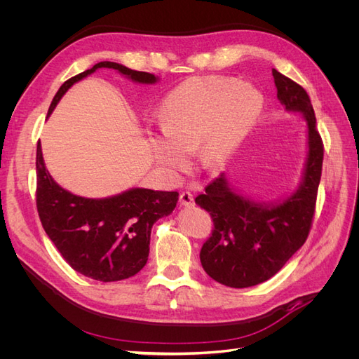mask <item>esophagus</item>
I'll return each mask as SVG.
<instances>
[{
	"label": "esophagus",
	"instance_id": "obj_1",
	"mask_svg": "<svg viewBox=\"0 0 359 359\" xmlns=\"http://www.w3.org/2000/svg\"><path fill=\"white\" fill-rule=\"evenodd\" d=\"M180 202H181V205H184V206H191V205L194 203L193 194H191L190 191H182V193L180 194Z\"/></svg>",
	"mask_w": 359,
	"mask_h": 359
}]
</instances>
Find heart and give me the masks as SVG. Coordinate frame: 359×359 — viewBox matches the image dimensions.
Here are the masks:
<instances>
[{
    "label": "heart",
    "instance_id": "b5f03b06",
    "mask_svg": "<svg viewBox=\"0 0 359 359\" xmlns=\"http://www.w3.org/2000/svg\"><path fill=\"white\" fill-rule=\"evenodd\" d=\"M264 97L253 85L224 76L191 78L173 90L160 107L163 133L149 139L160 166L182 172L199 149L203 166L219 165L252 130Z\"/></svg>",
    "mask_w": 359,
    "mask_h": 359
}]
</instances>
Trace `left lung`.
<instances>
[{"label": "left lung", "instance_id": "obj_1", "mask_svg": "<svg viewBox=\"0 0 359 359\" xmlns=\"http://www.w3.org/2000/svg\"><path fill=\"white\" fill-rule=\"evenodd\" d=\"M273 76L281 104L307 119L309 157L299 189L286 201L269 206L240 196L220 175L196 198L214 223L201 250V264L212 280L235 289L256 286L276 276L306 243L316 211L323 142L313 104L301 85L276 69Z\"/></svg>", "mask_w": 359, "mask_h": 359}]
</instances>
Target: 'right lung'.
Wrapping results in <instances>:
<instances>
[{
	"label": "right lung",
	"instance_id": "right-lung-1",
	"mask_svg": "<svg viewBox=\"0 0 359 359\" xmlns=\"http://www.w3.org/2000/svg\"><path fill=\"white\" fill-rule=\"evenodd\" d=\"M115 69L139 83H154L147 72L102 61L73 76L53 97L48 115L70 86L97 69ZM36 203L43 229L64 260L85 277L109 283L133 277L148 260L151 227L175 210L178 191L132 189L106 199H86L64 190L45 168L37 142Z\"/></svg>",
	"mask_w": 359,
	"mask_h": 359
}]
</instances>
